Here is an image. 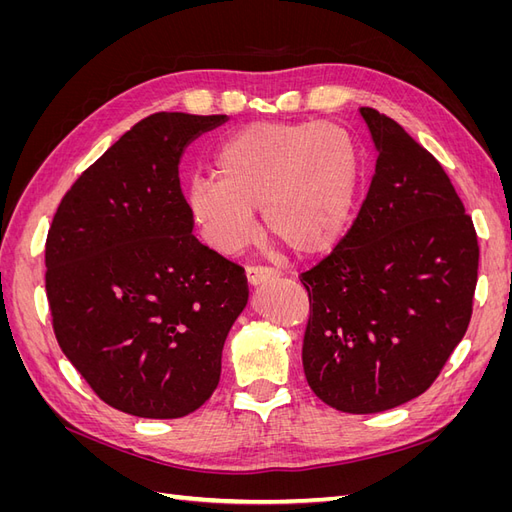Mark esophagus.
Here are the masks:
<instances>
[{
	"mask_svg": "<svg viewBox=\"0 0 512 512\" xmlns=\"http://www.w3.org/2000/svg\"><path fill=\"white\" fill-rule=\"evenodd\" d=\"M282 273L273 269V267H262V265H252L247 267V282H250L252 286H258V284H265L269 280H275V277H280Z\"/></svg>",
	"mask_w": 512,
	"mask_h": 512,
	"instance_id": "obj_1",
	"label": "esophagus"
}]
</instances>
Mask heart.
I'll return each mask as SVG.
<instances>
[{"label":"heart","mask_w":512,"mask_h":512,"mask_svg":"<svg viewBox=\"0 0 512 512\" xmlns=\"http://www.w3.org/2000/svg\"><path fill=\"white\" fill-rule=\"evenodd\" d=\"M218 177H194L188 209L200 235L220 254H237L258 232L294 254L331 250L344 235L359 190V151L335 123L256 121L215 153Z\"/></svg>","instance_id":"heart-1"}]
</instances>
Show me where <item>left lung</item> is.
Masks as SVG:
<instances>
[{"label":"left lung","mask_w":512,"mask_h":512,"mask_svg":"<svg viewBox=\"0 0 512 512\" xmlns=\"http://www.w3.org/2000/svg\"><path fill=\"white\" fill-rule=\"evenodd\" d=\"M361 115L376 175L348 235L299 280L309 389L335 410L374 414L425 393L466 335L478 239L442 164L391 117Z\"/></svg>","instance_id":"8db88e82"}]
</instances>
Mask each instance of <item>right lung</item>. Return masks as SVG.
Returning a JSON list of instances; mask_svg holds the SVG:
<instances>
[{
	"label": "right lung",
	"mask_w": 512,
	"mask_h": 512,
	"mask_svg": "<svg viewBox=\"0 0 512 512\" xmlns=\"http://www.w3.org/2000/svg\"><path fill=\"white\" fill-rule=\"evenodd\" d=\"M224 119H141L83 170L53 215L44 284L55 337L91 391L121 412L179 418L218 389L247 277L192 235L179 158Z\"/></svg>",
	"instance_id": "right-lung-1"
}]
</instances>
